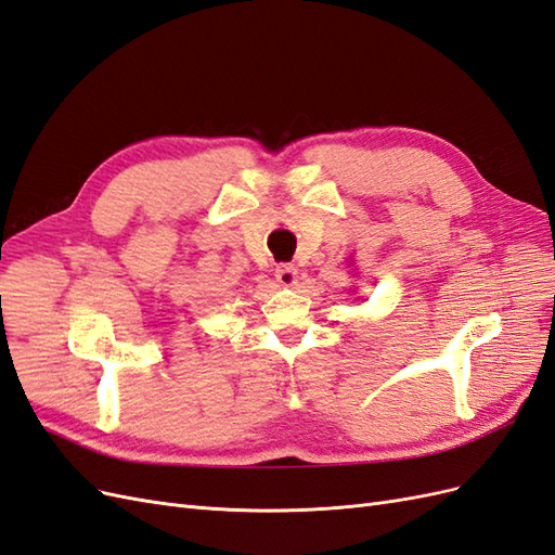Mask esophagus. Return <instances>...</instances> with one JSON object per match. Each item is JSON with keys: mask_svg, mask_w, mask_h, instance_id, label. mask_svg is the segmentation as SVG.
<instances>
[{"mask_svg": "<svg viewBox=\"0 0 555 555\" xmlns=\"http://www.w3.org/2000/svg\"><path fill=\"white\" fill-rule=\"evenodd\" d=\"M275 278H278L282 287H294L296 280H298V268L294 263H278Z\"/></svg>", "mask_w": 555, "mask_h": 555, "instance_id": "1", "label": "esophagus"}]
</instances>
